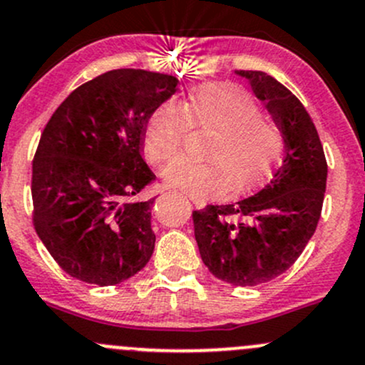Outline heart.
<instances>
[{"label": "heart", "instance_id": "1", "mask_svg": "<svg viewBox=\"0 0 365 365\" xmlns=\"http://www.w3.org/2000/svg\"><path fill=\"white\" fill-rule=\"evenodd\" d=\"M190 129L213 133L205 147L210 163L178 157L163 170L171 187L199 197L227 187L243 192L259 185L282 159V129L264 117L262 106L248 91L231 83H208L190 92L183 105L160 103L143 131V152L152 164L171 159L185 143Z\"/></svg>", "mask_w": 365, "mask_h": 365}]
</instances>
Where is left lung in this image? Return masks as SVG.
<instances>
[{
  "label": "left lung",
  "instance_id": "obj_1",
  "mask_svg": "<svg viewBox=\"0 0 365 365\" xmlns=\"http://www.w3.org/2000/svg\"><path fill=\"white\" fill-rule=\"evenodd\" d=\"M250 82L285 138V157L250 197L192 213L199 253L210 273L236 287L283 274L299 259L322 215L327 160L302 103L264 71H236Z\"/></svg>",
  "mask_w": 365,
  "mask_h": 365
}]
</instances>
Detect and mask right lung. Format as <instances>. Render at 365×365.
I'll return each mask as SVG.
<instances>
[{
	"label": "right lung",
	"instance_id": "1",
	"mask_svg": "<svg viewBox=\"0 0 365 365\" xmlns=\"http://www.w3.org/2000/svg\"><path fill=\"white\" fill-rule=\"evenodd\" d=\"M164 73L120 68L57 106L33 159V225L57 264L92 285H117L150 260L155 180L141 157L148 117L175 94Z\"/></svg>",
	"mask_w": 365,
	"mask_h": 365
}]
</instances>
